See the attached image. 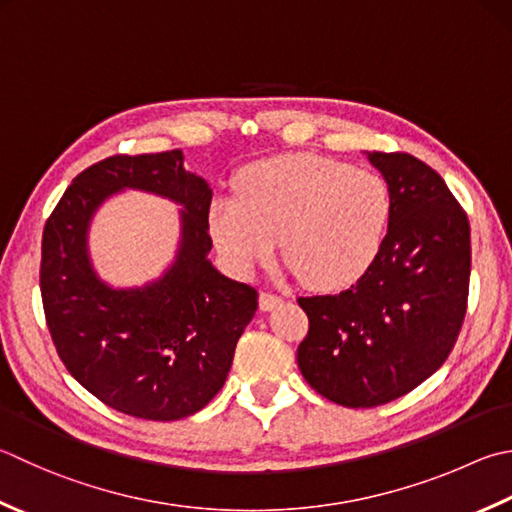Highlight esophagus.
Masks as SVG:
<instances>
[{
	"instance_id": "esophagus-1",
	"label": "esophagus",
	"mask_w": 512,
	"mask_h": 512,
	"mask_svg": "<svg viewBox=\"0 0 512 512\" xmlns=\"http://www.w3.org/2000/svg\"><path fill=\"white\" fill-rule=\"evenodd\" d=\"M258 303H260V310L269 312V310H274V307H278V305L283 303V296H278L274 292H260Z\"/></svg>"
}]
</instances>
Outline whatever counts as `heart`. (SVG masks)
Wrapping results in <instances>:
<instances>
[{
    "mask_svg": "<svg viewBox=\"0 0 512 512\" xmlns=\"http://www.w3.org/2000/svg\"><path fill=\"white\" fill-rule=\"evenodd\" d=\"M392 216L385 182L345 162L289 153L240 171L236 196L209 207V234L240 274L283 258L307 287L343 289L379 256Z\"/></svg>",
    "mask_w": 512,
    "mask_h": 512,
    "instance_id": "heart-1",
    "label": "heart"
}]
</instances>
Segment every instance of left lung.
Masks as SVG:
<instances>
[{
    "instance_id": "8db88e82",
    "label": "left lung",
    "mask_w": 512,
    "mask_h": 512,
    "mask_svg": "<svg viewBox=\"0 0 512 512\" xmlns=\"http://www.w3.org/2000/svg\"><path fill=\"white\" fill-rule=\"evenodd\" d=\"M392 198L372 267L336 296L298 298L310 330L296 361L332 403L374 408L403 397L448 359L466 316L470 225L464 207L426 162L370 151Z\"/></svg>"
}]
</instances>
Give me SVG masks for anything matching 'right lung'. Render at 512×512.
<instances>
[{"instance_id":"right-lung-1","label":"right lung","mask_w":512,"mask_h":512,"mask_svg":"<svg viewBox=\"0 0 512 512\" xmlns=\"http://www.w3.org/2000/svg\"><path fill=\"white\" fill-rule=\"evenodd\" d=\"M124 186L186 207L177 263L144 290L106 288L85 254L92 211ZM209 205V185L185 171L180 149L118 153L84 169L46 220L40 289L48 332L75 381L113 410L176 421L223 388L258 292L207 260Z\"/></svg>"}]
</instances>
